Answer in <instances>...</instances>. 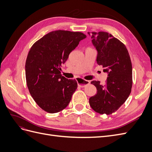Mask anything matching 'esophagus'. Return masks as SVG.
Wrapping results in <instances>:
<instances>
[{"mask_svg":"<svg viewBox=\"0 0 152 152\" xmlns=\"http://www.w3.org/2000/svg\"><path fill=\"white\" fill-rule=\"evenodd\" d=\"M78 82V86L80 87H84L87 85H89L90 84V81L89 80H86L84 79H80L79 80H77Z\"/></svg>","mask_w":152,"mask_h":152,"instance_id":"obj_1","label":"esophagus"}]
</instances>
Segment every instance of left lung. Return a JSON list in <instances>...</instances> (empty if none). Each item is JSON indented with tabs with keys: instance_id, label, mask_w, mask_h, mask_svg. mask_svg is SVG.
<instances>
[{
	"instance_id": "8db88e82",
	"label": "left lung",
	"mask_w": 152,
	"mask_h": 152,
	"mask_svg": "<svg viewBox=\"0 0 152 152\" xmlns=\"http://www.w3.org/2000/svg\"><path fill=\"white\" fill-rule=\"evenodd\" d=\"M97 50V61L108 73L106 84L93 80L97 93L89 98L96 112L110 115L115 112L129 96L132 84V68L128 50L122 42L108 32H88Z\"/></svg>"
}]
</instances>
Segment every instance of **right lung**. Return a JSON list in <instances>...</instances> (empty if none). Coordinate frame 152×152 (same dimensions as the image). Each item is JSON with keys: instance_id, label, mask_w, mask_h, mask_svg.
Instances as JSON below:
<instances>
[{"instance_id": "add662e5", "label": "right lung", "mask_w": 152, "mask_h": 152, "mask_svg": "<svg viewBox=\"0 0 152 152\" xmlns=\"http://www.w3.org/2000/svg\"><path fill=\"white\" fill-rule=\"evenodd\" d=\"M86 38L81 32L56 30L31 46L25 63L26 84L32 98L44 111L57 113L70 103L77 82L62 76L60 67Z\"/></svg>"}]
</instances>
